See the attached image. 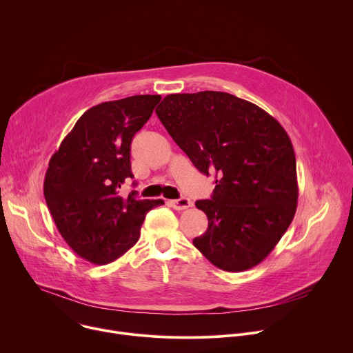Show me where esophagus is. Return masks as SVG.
<instances>
[{"label":"esophagus","instance_id":"obj_1","mask_svg":"<svg viewBox=\"0 0 353 353\" xmlns=\"http://www.w3.org/2000/svg\"><path fill=\"white\" fill-rule=\"evenodd\" d=\"M170 205H172L176 211H184V210L190 208V207L192 205V203H191V201H190L188 198L181 196V198H179V199H172V201H170Z\"/></svg>","mask_w":353,"mask_h":353}]
</instances>
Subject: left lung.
<instances>
[{
    "mask_svg": "<svg viewBox=\"0 0 353 353\" xmlns=\"http://www.w3.org/2000/svg\"><path fill=\"white\" fill-rule=\"evenodd\" d=\"M155 112L199 172L219 174L212 199L195 203L208 229L192 244L228 272L260 264L297 207L296 158L285 128L226 92L168 94Z\"/></svg>",
    "mask_w": 353,
    "mask_h": 353,
    "instance_id": "1",
    "label": "left lung"
}]
</instances>
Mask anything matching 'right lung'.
<instances>
[{
  "label": "right lung",
  "mask_w": 353,
  "mask_h": 353,
  "mask_svg": "<svg viewBox=\"0 0 353 353\" xmlns=\"http://www.w3.org/2000/svg\"><path fill=\"white\" fill-rule=\"evenodd\" d=\"M159 94H135L86 110L50 158L44 198L75 254L105 265L139 239L145 215L162 199L120 195L131 177L130 150L137 131L152 116Z\"/></svg>",
  "instance_id": "1"
}]
</instances>
